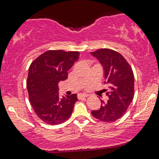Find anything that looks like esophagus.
I'll return each mask as SVG.
<instances>
[{"instance_id":"esophagus-1","label":"esophagus","mask_w":159,"mask_h":159,"mask_svg":"<svg viewBox=\"0 0 159 159\" xmlns=\"http://www.w3.org/2000/svg\"><path fill=\"white\" fill-rule=\"evenodd\" d=\"M89 95H86V94H79V95H78V98L80 99L82 98H86V97H88Z\"/></svg>"}]
</instances>
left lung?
Wrapping results in <instances>:
<instances>
[{
    "label": "left lung",
    "mask_w": 159,
    "mask_h": 159,
    "mask_svg": "<svg viewBox=\"0 0 159 159\" xmlns=\"http://www.w3.org/2000/svg\"><path fill=\"white\" fill-rule=\"evenodd\" d=\"M91 55L103 66L104 76L109 86V100H101L100 109L92 115L101 121L111 123L121 118L134 98V78L133 69L120 53L108 48H102ZM107 91V90H104Z\"/></svg>",
    "instance_id": "8db88e82"
}]
</instances>
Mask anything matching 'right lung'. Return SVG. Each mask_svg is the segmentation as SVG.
<instances>
[{
    "mask_svg": "<svg viewBox=\"0 0 159 159\" xmlns=\"http://www.w3.org/2000/svg\"><path fill=\"white\" fill-rule=\"evenodd\" d=\"M77 51L48 50L38 57L29 69L26 88L34 112L47 124L57 125L71 115L76 94L58 95V83L68 78L67 71L79 60Z\"/></svg>",
    "mask_w": 159,
    "mask_h": 159,
    "instance_id": "obj_1",
    "label": "right lung"
}]
</instances>
